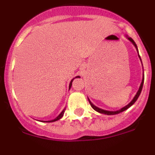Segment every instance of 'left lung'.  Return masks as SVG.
I'll use <instances>...</instances> for the list:
<instances>
[{
	"label": "left lung",
	"mask_w": 155,
	"mask_h": 155,
	"mask_svg": "<svg viewBox=\"0 0 155 155\" xmlns=\"http://www.w3.org/2000/svg\"><path fill=\"white\" fill-rule=\"evenodd\" d=\"M127 39H128L130 41V42H132L133 44H134V46H135V47H136L137 51L138 52L137 46L136 43H135V42H134V39H133L132 38H130V37H128V36H127ZM138 56H139V57H140V60L141 61V59H140V57L139 53H138ZM141 63H142V62H141ZM143 80H144V77L143 76V79H142L141 84H140V87H139V90H138V91H137V92L136 95L134 96V98H133L132 101H131V102H130V103H129L128 105H126V106H124V108H122V109H120V110H117V111H108V110H104V109H100V108L97 107V106H95V105H93V103L91 102V101H90V99H89V98H87V99H88V102H89V103H90V105H91V107H92L93 109H94L95 111H97V112H98V113H102V114H106V115H116V114H118V113H122V112H124V111L127 110V109H129V108L130 107V106H131V105H134V102H136L137 100L138 97L140 96V92H141V91H142V88H143Z\"/></svg>",
	"instance_id": "8db88e82"
}]
</instances>
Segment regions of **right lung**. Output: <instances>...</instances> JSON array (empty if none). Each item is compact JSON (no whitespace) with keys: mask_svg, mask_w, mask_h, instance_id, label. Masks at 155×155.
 <instances>
[{"mask_svg":"<svg viewBox=\"0 0 155 155\" xmlns=\"http://www.w3.org/2000/svg\"><path fill=\"white\" fill-rule=\"evenodd\" d=\"M76 78H78V77H76ZM74 79H72V80H71V83H70L69 87H71V85H72V81H73ZM64 112H65V109H64V110H63L62 112H61V113H60V115H59V116H57V118H55V119H54V120H50V121H44V122H47V123H52V122H55V121H57V120H60V119H61L63 117V116H64Z\"/></svg>","mask_w":155,"mask_h":155,"instance_id":"obj_1","label":"right lung"}]
</instances>
